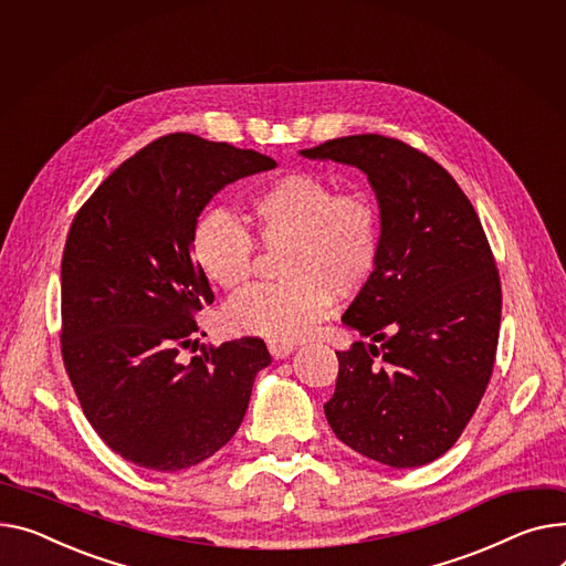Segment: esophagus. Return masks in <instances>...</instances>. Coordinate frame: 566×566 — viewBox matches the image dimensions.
Masks as SVG:
<instances>
[{"label": "esophagus", "mask_w": 566, "mask_h": 566, "mask_svg": "<svg viewBox=\"0 0 566 566\" xmlns=\"http://www.w3.org/2000/svg\"><path fill=\"white\" fill-rule=\"evenodd\" d=\"M269 350L275 359H284L295 350V344L286 342V338H269Z\"/></svg>", "instance_id": "esophagus-1"}]
</instances>
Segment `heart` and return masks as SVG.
<instances>
[{"mask_svg": "<svg viewBox=\"0 0 566 566\" xmlns=\"http://www.w3.org/2000/svg\"><path fill=\"white\" fill-rule=\"evenodd\" d=\"M256 239L284 250L282 284L252 286L222 312L234 334L291 338L321 321L334 295L366 289L382 254V216L364 191H336L314 172H286L250 200ZM200 273L220 289H241L254 271V239L230 211H207L191 232Z\"/></svg>", "mask_w": 566, "mask_h": 566, "instance_id": "heart-1", "label": "heart"}]
</instances>
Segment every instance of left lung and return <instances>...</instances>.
I'll return each instance as SVG.
<instances>
[{
	"label": "left lung",
	"mask_w": 566,
	"mask_h": 566,
	"mask_svg": "<svg viewBox=\"0 0 566 566\" xmlns=\"http://www.w3.org/2000/svg\"><path fill=\"white\" fill-rule=\"evenodd\" d=\"M300 155L364 170L382 216L380 263L342 318L373 344L336 353L327 423L364 458L423 467L460 439L492 378L503 303L492 248L458 181L417 147L357 134Z\"/></svg>",
	"instance_id": "8db88e82"
}]
</instances>
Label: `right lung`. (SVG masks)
Returning a JSON list of instances; mask_svg holds the SVG:
<instances>
[{"mask_svg": "<svg viewBox=\"0 0 566 566\" xmlns=\"http://www.w3.org/2000/svg\"><path fill=\"white\" fill-rule=\"evenodd\" d=\"M277 164L254 149L168 134L113 170L72 220L61 261V355L86 419L120 458L181 471L239 430L256 373L243 336L184 364L196 314L213 303L191 232L228 184Z\"/></svg>", "mask_w": 566, "mask_h": 566, "instance_id": "add662e5", "label": "right lung"}]
</instances>
